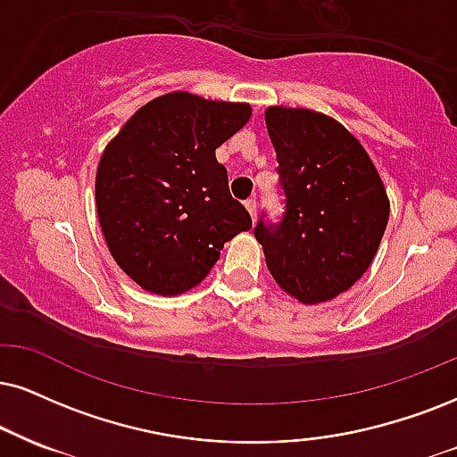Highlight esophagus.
Instances as JSON below:
<instances>
[{
	"instance_id": "obj_1",
	"label": "esophagus",
	"mask_w": 457,
	"mask_h": 457,
	"mask_svg": "<svg viewBox=\"0 0 457 457\" xmlns=\"http://www.w3.org/2000/svg\"><path fill=\"white\" fill-rule=\"evenodd\" d=\"M245 210H247V212H250V216H252V220H254V218H256V199H254V196H250V199H247V201H245Z\"/></svg>"
}]
</instances>
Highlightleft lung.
Returning a JSON list of instances; mask_svg holds the SVG:
<instances>
[{
    "instance_id": "left-lung-1",
    "label": "left lung",
    "mask_w": 457,
    "mask_h": 457,
    "mask_svg": "<svg viewBox=\"0 0 457 457\" xmlns=\"http://www.w3.org/2000/svg\"><path fill=\"white\" fill-rule=\"evenodd\" d=\"M284 213H261L254 235L288 295L313 305L352 288L373 262L390 201L358 139L335 118L269 108Z\"/></svg>"
}]
</instances>
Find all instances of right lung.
Masks as SVG:
<instances>
[{
	"mask_svg": "<svg viewBox=\"0 0 457 457\" xmlns=\"http://www.w3.org/2000/svg\"><path fill=\"white\" fill-rule=\"evenodd\" d=\"M250 114L247 104L162 95L105 148L95 182L101 230L118 267L144 290L195 288L224 244L252 227L216 161Z\"/></svg>",
	"mask_w": 457,
	"mask_h": 457,
	"instance_id": "obj_1",
	"label": "right lung"
}]
</instances>
